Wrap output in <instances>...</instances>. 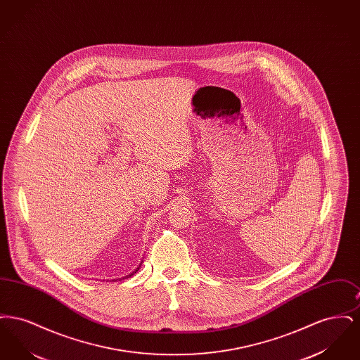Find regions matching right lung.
<instances>
[{"mask_svg": "<svg viewBox=\"0 0 360 360\" xmlns=\"http://www.w3.org/2000/svg\"><path fill=\"white\" fill-rule=\"evenodd\" d=\"M140 266H141V263H140ZM140 266H139V267H140ZM139 267H137L136 270H135V271H134V273H131V274L127 275V276H128V278H129V276H132V275L135 274V273H136L137 270H139Z\"/></svg>", "mask_w": 360, "mask_h": 360, "instance_id": "add662e5", "label": "right lung"}]
</instances>
